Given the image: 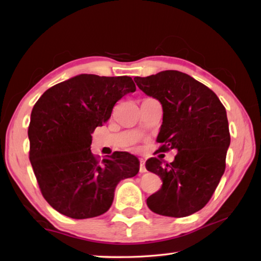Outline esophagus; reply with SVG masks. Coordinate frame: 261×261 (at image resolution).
I'll use <instances>...</instances> for the list:
<instances>
[{
    "label": "esophagus",
    "instance_id": "obj_1",
    "mask_svg": "<svg viewBox=\"0 0 261 261\" xmlns=\"http://www.w3.org/2000/svg\"><path fill=\"white\" fill-rule=\"evenodd\" d=\"M146 167H145V161L144 160H140V166H139V173L140 174H144L146 173Z\"/></svg>",
    "mask_w": 261,
    "mask_h": 261
}]
</instances>
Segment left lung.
I'll return each mask as SVG.
<instances>
[{"mask_svg":"<svg viewBox=\"0 0 261 261\" xmlns=\"http://www.w3.org/2000/svg\"><path fill=\"white\" fill-rule=\"evenodd\" d=\"M135 82L162 105L159 152L177 151L171 163L146 161V169L162 180L161 189L147 198L148 208L171 218L191 215L210 201L226 169L230 145L226 108L211 88L176 70Z\"/></svg>","mask_w":261,"mask_h":261,"instance_id":"1","label":"left lung"}]
</instances>
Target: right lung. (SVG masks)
Segmentation results:
<instances>
[{
  "label": "right lung",
  "mask_w": 261,
  "mask_h": 261,
  "mask_svg": "<svg viewBox=\"0 0 261 261\" xmlns=\"http://www.w3.org/2000/svg\"><path fill=\"white\" fill-rule=\"evenodd\" d=\"M135 91L131 77L79 74L48 88L35 102L29 156L43 198L59 213L72 219L103 214L118 182L138 174L139 161L130 153L114 152L100 161L91 152V134Z\"/></svg>",
  "instance_id": "right-lung-1"
}]
</instances>
